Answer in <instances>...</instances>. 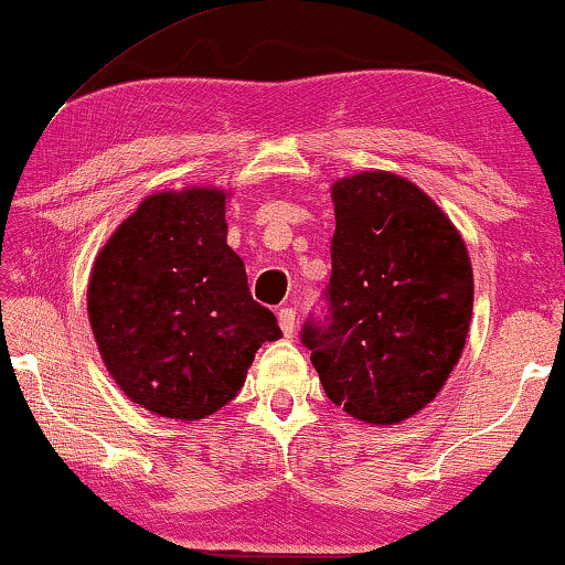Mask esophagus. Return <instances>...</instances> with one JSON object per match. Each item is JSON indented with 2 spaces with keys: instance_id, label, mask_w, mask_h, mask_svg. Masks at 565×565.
Wrapping results in <instances>:
<instances>
[{
  "instance_id": "obj_1",
  "label": "esophagus",
  "mask_w": 565,
  "mask_h": 565,
  "mask_svg": "<svg viewBox=\"0 0 565 565\" xmlns=\"http://www.w3.org/2000/svg\"><path fill=\"white\" fill-rule=\"evenodd\" d=\"M277 321H280V329L285 337H292V331H296V311H292L290 306H285L277 311Z\"/></svg>"
}]
</instances>
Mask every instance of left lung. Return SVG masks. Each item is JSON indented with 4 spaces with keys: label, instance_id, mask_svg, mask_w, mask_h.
<instances>
[{
    "label": "left lung",
    "instance_id": "obj_1",
    "mask_svg": "<svg viewBox=\"0 0 565 565\" xmlns=\"http://www.w3.org/2000/svg\"><path fill=\"white\" fill-rule=\"evenodd\" d=\"M331 200L329 323L308 321L303 344L329 401L388 427L435 401L458 365L473 267L460 231L406 177H342Z\"/></svg>",
    "mask_w": 565,
    "mask_h": 565
}]
</instances>
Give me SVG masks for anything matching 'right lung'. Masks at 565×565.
I'll return each instance as SVG.
<instances>
[{"label": "right lung", "instance_id": "right-lung-1", "mask_svg": "<svg viewBox=\"0 0 565 565\" xmlns=\"http://www.w3.org/2000/svg\"><path fill=\"white\" fill-rule=\"evenodd\" d=\"M226 198L221 188L153 192L92 265L87 313L99 358L134 404L167 419L218 412L259 347L282 337L226 244Z\"/></svg>", "mask_w": 565, "mask_h": 565}]
</instances>
